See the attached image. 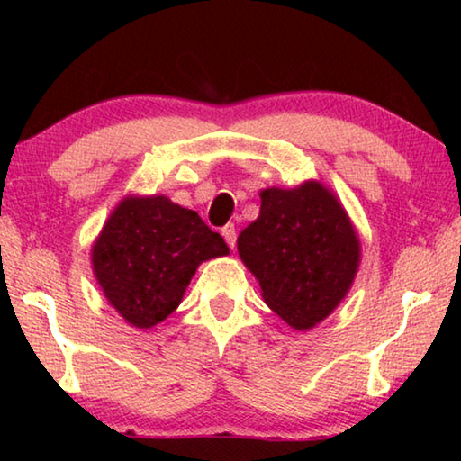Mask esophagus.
I'll use <instances>...</instances> for the list:
<instances>
[{"label":"esophagus","mask_w":461,"mask_h":461,"mask_svg":"<svg viewBox=\"0 0 461 461\" xmlns=\"http://www.w3.org/2000/svg\"><path fill=\"white\" fill-rule=\"evenodd\" d=\"M221 236L225 238V241H228L230 248H236L238 233H236V228H233V223H228L225 228H221Z\"/></svg>","instance_id":"obj_1"}]
</instances>
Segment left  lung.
I'll list each match as a JSON object with an SVG mask.
<instances>
[{"mask_svg":"<svg viewBox=\"0 0 461 461\" xmlns=\"http://www.w3.org/2000/svg\"><path fill=\"white\" fill-rule=\"evenodd\" d=\"M258 220L238 252L264 303L294 330H311L339 305L360 264V240L338 197L317 181L264 189Z\"/></svg>","mask_w":461,"mask_h":461,"instance_id":"1","label":"left lung"}]
</instances>
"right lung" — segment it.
Here are the masks:
<instances>
[{"mask_svg":"<svg viewBox=\"0 0 461 461\" xmlns=\"http://www.w3.org/2000/svg\"><path fill=\"white\" fill-rule=\"evenodd\" d=\"M230 254L197 212L162 194L126 197L91 249L93 275L130 325L148 330L173 313L201 262Z\"/></svg>","mask_w":461,"mask_h":461,"instance_id":"add662e5","label":"right lung"}]
</instances>
